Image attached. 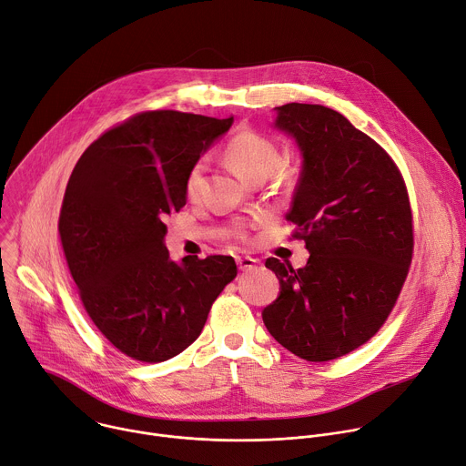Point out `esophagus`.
Here are the masks:
<instances>
[{"mask_svg":"<svg viewBox=\"0 0 466 466\" xmlns=\"http://www.w3.org/2000/svg\"><path fill=\"white\" fill-rule=\"evenodd\" d=\"M236 261H238V268H239L241 271H252V269L256 268V263H258V259H254V258H248V256L238 258Z\"/></svg>","mask_w":466,"mask_h":466,"instance_id":"1","label":"esophagus"}]
</instances>
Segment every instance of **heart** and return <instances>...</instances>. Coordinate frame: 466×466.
I'll return each mask as SVG.
<instances>
[{
  "label": "heart",
  "mask_w": 466,
  "mask_h": 466,
  "mask_svg": "<svg viewBox=\"0 0 466 466\" xmlns=\"http://www.w3.org/2000/svg\"><path fill=\"white\" fill-rule=\"evenodd\" d=\"M225 157L234 166V169L252 184H259L269 178L280 164V146L279 142L254 128H243L227 142ZM207 162L195 160L184 178V193L187 198H197L205 184ZM295 175V167H284L280 177L289 180ZM234 236L245 239L243 227H236Z\"/></svg>",
  "instance_id": "1"
}]
</instances>
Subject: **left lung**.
Masks as SVG:
<instances>
[{
  "instance_id": "1",
  "label": "left lung",
  "mask_w": 466,
  "mask_h": 466,
  "mask_svg": "<svg viewBox=\"0 0 466 466\" xmlns=\"http://www.w3.org/2000/svg\"><path fill=\"white\" fill-rule=\"evenodd\" d=\"M304 166L288 221L309 250L306 268L268 258L280 297L263 309L269 334L306 361H329L383 326L410 273L413 214L404 177L343 114L306 103L277 106Z\"/></svg>"
}]
</instances>
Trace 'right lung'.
Instances as JSON below:
<instances>
[{"instance_id": "obj_1", "label": "right lung", "mask_w": 466, "mask_h": 466, "mask_svg": "<svg viewBox=\"0 0 466 466\" xmlns=\"http://www.w3.org/2000/svg\"><path fill=\"white\" fill-rule=\"evenodd\" d=\"M234 117L147 110L90 144L66 186L58 236L81 302L121 354L160 363L201 334L236 275L232 256L169 259L166 218L186 205L184 178Z\"/></svg>"}]
</instances>
